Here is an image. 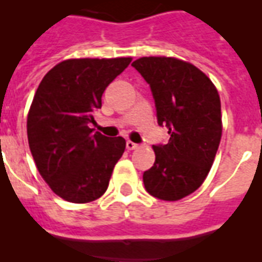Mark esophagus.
<instances>
[{
	"label": "esophagus",
	"mask_w": 262,
	"mask_h": 262,
	"mask_svg": "<svg viewBox=\"0 0 262 262\" xmlns=\"http://www.w3.org/2000/svg\"><path fill=\"white\" fill-rule=\"evenodd\" d=\"M125 146H127V149H128V150H134V149H137V147H138L137 143H134V142H131V141L125 142Z\"/></svg>",
	"instance_id": "34e87169"
}]
</instances>
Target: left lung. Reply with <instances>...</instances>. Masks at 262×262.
<instances>
[{
	"mask_svg": "<svg viewBox=\"0 0 262 262\" xmlns=\"http://www.w3.org/2000/svg\"><path fill=\"white\" fill-rule=\"evenodd\" d=\"M153 94L157 123L171 135L153 145L156 161L143 172L150 195L178 201L204 183L222 139V103L216 87L192 64L172 57L133 62Z\"/></svg>",
	"mask_w": 262,
	"mask_h": 262,
	"instance_id": "8db88e82",
	"label": "left lung"
}]
</instances>
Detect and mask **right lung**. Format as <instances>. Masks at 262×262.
Returning a JSON list of instances; mask_svg holds the SVG:
<instances>
[{
    "instance_id": "obj_1",
    "label": "right lung",
    "mask_w": 262,
    "mask_h": 262,
    "mask_svg": "<svg viewBox=\"0 0 262 262\" xmlns=\"http://www.w3.org/2000/svg\"><path fill=\"white\" fill-rule=\"evenodd\" d=\"M129 62V57L67 60L36 89L27 117L28 145L40 176L62 200L91 202L108 188L125 141L94 133L90 123L105 89Z\"/></svg>"
}]
</instances>
